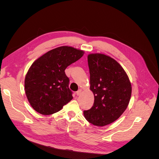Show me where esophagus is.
Segmentation results:
<instances>
[{"label":"esophagus","mask_w":159,"mask_h":159,"mask_svg":"<svg viewBox=\"0 0 159 159\" xmlns=\"http://www.w3.org/2000/svg\"><path fill=\"white\" fill-rule=\"evenodd\" d=\"M81 92H82V89H78V91L76 92V94L78 95H80L81 93Z\"/></svg>","instance_id":"esophagus-1"}]
</instances>
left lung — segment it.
Here are the masks:
<instances>
[{"instance_id": "obj_1", "label": "left lung", "mask_w": 159, "mask_h": 159, "mask_svg": "<svg viewBox=\"0 0 159 159\" xmlns=\"http://www.w3.org/2000/svg\"><path fill=\"white\" fill-rule=\"evenodd\" d=\"M88 61L90 90L94 103L84 111L86 120L93 125L103 127L114 122L127 109L132 87L129 77L118 62L99 53L89 54Z\"/></svg>"}]
</instances>
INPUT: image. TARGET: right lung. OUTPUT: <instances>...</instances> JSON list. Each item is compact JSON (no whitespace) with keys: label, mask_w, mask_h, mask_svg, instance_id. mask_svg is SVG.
Here are the masks:
<instances>
[{"label":"right lung","mask_w":159,"mask_h":159,"mask_svg":"<svg viewBox=\"0 0 159 159\" xmlns=\"http://www.w3.org/2000/svg\"><path fill=\"white\" fill-rule=\"evenodd\" d=\"M84 51L63 46L45 53L33 62L25 80L26 98L42 115L58 112L73 99L66 68L80 59Z\"/></svg>","instance_id":"add662e5"}]
</instances>
